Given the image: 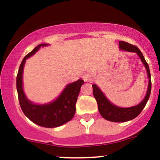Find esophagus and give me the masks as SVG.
Segmentation results:
<instances>
[{"label":"esophagus","mask_w":160,"mask_h":160,"mask_svg":"<svg viewBox=\"0 0 160 160\" xmlns=\"http://www.w3.org/2000/svg\"><path fill=\"white\" fill-rule=\"evenodd\" d=\"M92 75L90 74H85L82 76V78H83V80L85 82H89L92 80Z\"/></svg>","instance_id":"1"}]
</instances>
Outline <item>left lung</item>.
I'll use <instances>...</instances> for the list:
<instances>
[{
  "mask_svg": "<svg viewBox=\"0 0 160 160\" xmlns=\"http://www.w3.org/2000/svg\"><path fill=\"white\" fill-rule=\"evenodd\" d=\"M119 43H120V48L122 50L136 52L138 55V56L140 57L141 62H143L145 68H146L147 73H148V78H149V82H148L147 94L145 95L144 100L140 104L133 106V107L126 108H120L112 104L95 84L92 85V89L93 95H94L95 98L97 101L98 111L100 114L102 115V117L105 120L111 121V122H123L135 119V117H137L140 114L141 112L144 109L148 99L150 98V92H151V80H150L149 66H148V64L147 63L146 60H145L144 57L143 56L142 52L140 51V49L135 46L130 44L127 42L120 41Z\"/></svg>",
  "mask_w": 160,
  "mask_h": 160,
  "instance_id": "1",
  "label": "left lung"
}]
</instances>
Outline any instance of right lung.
Segmentation results:
<instances>
[{"mask_svg": "<svg viewBox=\"0 0 160 160\" xmlns=\"http://www.w3.org/2000/svg\"><path fill=\"white\" fill-rule=\"evenodd\" d=\"M48 44H40L24 57L16 77V89L20 107L28 118L33 122L46 128H55L66 123L74 117L76 111V102L80 87L84 81L81 79L71 82L65 88L56 100L45 104H36L27 98L22 88V73L24 65L28 58L35 53L40 47Z\"/></svg>", "mask_w": 160, "mask_h": 160, "instance_id": "1", "label": "right lung"}]
</instances>
